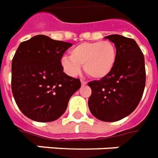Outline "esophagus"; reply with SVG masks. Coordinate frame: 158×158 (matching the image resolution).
<instances>
[{
    "label": "esophagus",
    "instance_id": "34e87169",
    "mask_svg": "<svg viewBox=\"0 0 158 158\" xmlns=\"http://www.w3.org/2000/svg\"><path fill=\"white\" fill-rule=\"evenodd\" d=\"M81 85H82V86H85V85H87V81H85L81 80Z\"/></svg>",
    "mask_w": 158,
    "mask_h": 158
}]
</instances>
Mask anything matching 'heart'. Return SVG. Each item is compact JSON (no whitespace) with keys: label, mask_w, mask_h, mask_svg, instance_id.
I'll use <instances>...</instances> for the list:
<instances>
[{"label":"heart","mask_w":158,"mask_h":158,"mask_svg":"<svg viewBox=\"0 0 158 158\" xmlns=\"http://www.w3.org/2000/svg\"><path fill=\"white\" fill-rule=\"evenodd\" d=\"M117 50L110 41L82 42L77 45L61 59L63 69L70 76H77L84 64L85 73L93 78L102 79L112 73L117 62Z\"/></svg>","instance_id":"1"}]
</instances>
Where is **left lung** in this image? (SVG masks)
<instances>
[{
	"label": "left lung",
	"mask_w": 158,
	"mask_h": 158,
	"mask_svg": "<svg viewBox=\"0 0 158 158\" xmlns=\"http://www.w3.org/2000/svg\"><path fill=\"white\" fill-rule=\"evenodd\" d=\"M116 45L117 59L106 77L88 83L89 111L103 122H117L131 114L143 96L146 81L144 57L134 39L113 34L105 37Z\"/></svg>",
	"instance_id": "left-lung-1"
}]
</instances>
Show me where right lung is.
I'll return each instance as SVG.
<instances>
[{"instance_id":"add662e5","label":"right lung","mask_w":158,"mask_h":158,"mask_svg":"<svg viewBox=\"0 0 158 158\" xmlns=\"http://www.w3.org/2000/svg\"><path fill=\"white\" fill-rule=\"evenodd\" d=\"M73 44L37 35L20 43L12 60L11 89L18 107L30 119L57 120L81 87L80 79L64 73L61 59Z\"/></svg>"}]
</instances>
